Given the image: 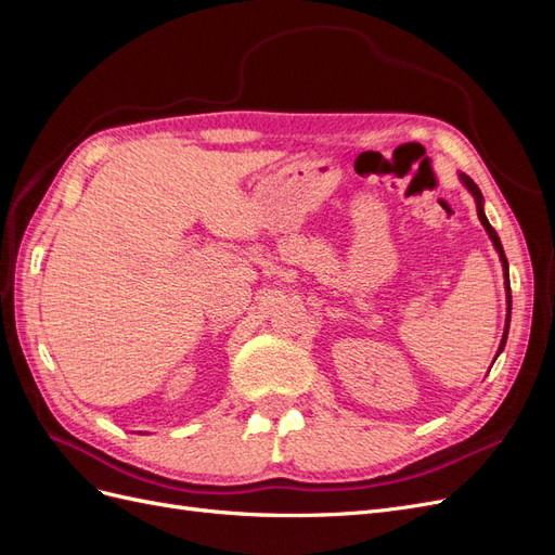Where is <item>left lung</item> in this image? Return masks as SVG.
I'll use <instances>...</instances> for the list:
<instances>
[{"mask_svg":"<svg viewBox=\"0 0 555 555\" xmlns=\"http://www.w3.org/2000/svg\"><path fill=\"white\" fill-rule=\"evenodd\" d=\"M461 180H463L465 188H467L469 192H473V196H475V201H477V215H479V220H481L483 229L489 231V236H491V241H493V245H495V249H498L500 261H502V266H505V275H507V257H505V249H502V243H500V238H498L495 229L489 224V220H486V215H483V196H481V192H479V188H477L473 178H467L465 173H461ZM507 304H509V308H507V310H509V314H512V292H509V280H507ZM509 314H507V328H505V335H502V343H500L498 354H500L502 349H505V343H507V333H509Z\"/></svg>","mask_w":555,"mask_h":555,"instance_id":"8db88e82","label":"left lung"}]
</instances>
